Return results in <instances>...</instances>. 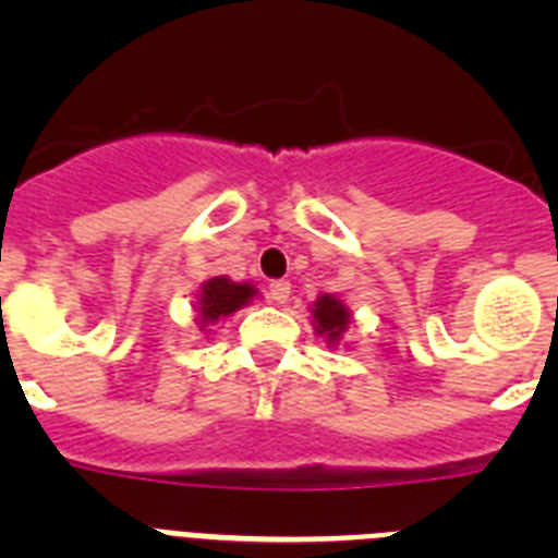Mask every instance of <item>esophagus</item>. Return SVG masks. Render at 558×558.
Wrapping results in <instances>:
<instances>
[{"label": "esophagus", "instance_id": "esophagus-1", "mask_svg": "<svg viewBox=\"0 0 558 558\" xmlns=\"http://www.w3.org/2000/svg\"><path fill=\"white\" fill-rule=\"evenodd\" d=\"M268 293H270V299H274L276 304H288L290 282H284V279H279V282H270Z\"/></svg>", "mask_w": 558, "mask_h": 558}]
</instances>
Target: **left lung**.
<instances>
[{
  "mask_svg": "<svg viewBox=\"0 0 558 558\" xmlns=\"http://www.w3.org/2000/svg\"><path fill=\"white\" fill-rule=\"evenodd\" d=\"M310 315H313V329L318 338H324L329 349L340 347L343 338L349 335L352 327V310L343 299H338L335 293H322L310 304Z\"/></svg>",
  "mask_w": 558,
  "mask_h": 558,
  "instance_id": "1",
  "label": "left lung"
}]
</instances>
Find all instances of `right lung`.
<instances>
[{
	"label": "right lung",
	"instance_id": "right-lung-1",
	"mask_svg": "<svg viewBox=\"0 0 558 558\" xmlns=\"http://www.w3.org/2000/svg\"><path fill=\"white\" fill-rule=\"evenodd\" d=\"M259 290L254 282H234L231 276H211L195 290V322L201 332H211L220 322L231 318L254 302Z\"/></svg>",
	"mask_w": 558,
	"mask_h": 558
}]
</instances>
